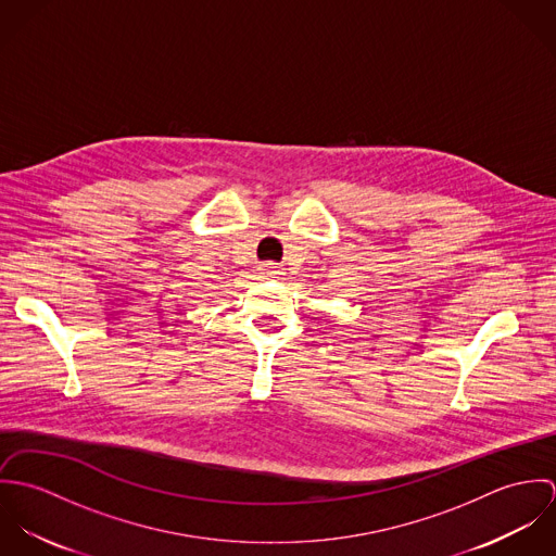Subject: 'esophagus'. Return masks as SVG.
<instances>
[{
	"instance_id": "34e87169",
	"label": "esophagus",
	"mask_w": 556,
	"mask_h": 556,
	"mask_svg": "<svg viewBox=\"0 0 556 556\" xmlns=\"http://www.w3.org/2000/svg\"><path fill=\"white\" fill-rule=\"evenodd\" d=\"M263 274H265V276H269V278H276V276H280V271H278L274 265H267V267L263 269Z\"/></svg>"
}]
</instances>
